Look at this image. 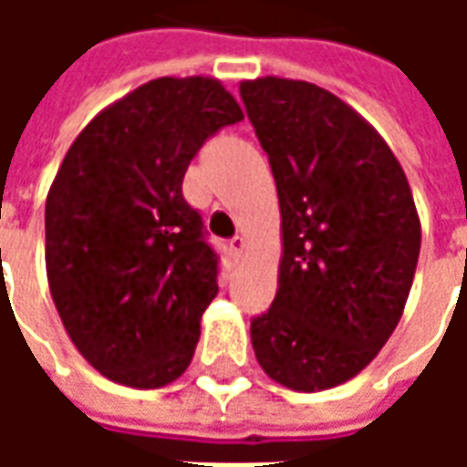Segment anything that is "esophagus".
<instances>
[{
	"label": "esophagus",
	"mask_w": 467,
	"mask_h": 467,
	"mask_svg": "<svg viewBox=\"0 0 467 467\" xmlns=\"http://www.w3.org/2000/svg\"><path fill=\"white\" fill-rule=\"evenodd\" d=\"M244 247H247V240H244V234H237V237H233V240H230V253H233L234 257H243Z\"/></svg>",
	"instance_id": "obj_1"
}]
</instances>
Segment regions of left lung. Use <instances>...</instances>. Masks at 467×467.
Instances as JSON below:
<instances>
[{
  "label": "left lung",
  "instance_id": "obj_1",
  "mask_svg": "<svg viewBox=\"0 0 467 467\" xmlns=\"http://www.w3.org/2000/svg\"><path fill=\"white\" fill-rule=\"evenodd\" d=\"M270 157L283 254L273 307L250 325L267 378L330 390L365 370L398 327L420 254L410 184L380 132L303 79L240 82Z\"/></svg>",
  "mask_w": 467,
  "mask_h": 467
}]
</instances>
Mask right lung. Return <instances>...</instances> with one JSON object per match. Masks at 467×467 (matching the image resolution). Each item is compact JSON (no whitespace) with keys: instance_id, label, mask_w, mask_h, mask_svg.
I'll use <instances>...</instances> for the list:
<instances>
[{"instance_id":"add662e5","label":"right lung","mask_w":467,"mask_h":467,"mask_svg":"<svg viewBox=\"0 0 467 467\" xmlns=\"http://www.w3.org/2000/svg\"><path fill=\"white\" fill-rule=\"evenodd\" d=\"M243 117L214 77H160L67 150L47 194V283L69 340L107 380L154 390L192 362L217 257L182 180L204 140Z\"/></svg>"}]
</instances>
